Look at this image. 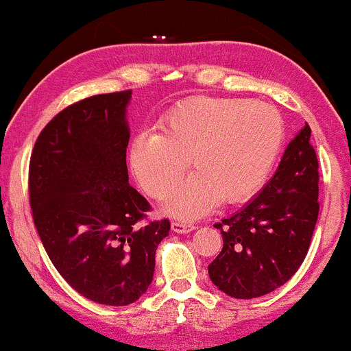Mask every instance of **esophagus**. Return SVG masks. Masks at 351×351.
I'll return each mask as SVG.
<instances>
[{
  "instance_id": "1",
  "label": "esophagus",
  "mask_w": 351,
  "mask_h": 351,
  "mask_svg": "<svg viewBox=\"0 0 351 351\" xmlns=\"http://www.w3.org/2000/svg\"><path fill=\"white\" fill-rule=\"evenodd\" d=\"M197 229V226L192 224V222H184V221H174L172 222V230L177 232V234H189Z\"/></svg>"
}]
</instances>
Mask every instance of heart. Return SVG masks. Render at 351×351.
Masks as SVG:
<instances>
[{
  "mask_svg": "<svg viewBox=\"0 0 351 351\" xmlns=\"http://www.w3.org/2000/svg\"><path fill=\"white\" fill-rule=\"evenodd\" d=\"M284 121L269 104L242 98H195L162 117L158 132L134 138L129 165L142 189L162 198L191 159L195 174L166 197L167 213L195 217L243 203L266 184L284 143Z\"/></svg>",
  "mask_w": 351,
  "mask_h": 351,
  "instance_id": "b5f03b06",
  "label": "heart"
}]
</instances>
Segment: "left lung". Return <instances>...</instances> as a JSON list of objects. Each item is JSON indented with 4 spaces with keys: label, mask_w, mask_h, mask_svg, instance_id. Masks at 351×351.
Here are the masks:
<instances>
[{
    "label": "left lung",
    "mask_w": 351,
    "mask_h": 351,
    "mask_svg": "<svg viewBox=\"0 0 351 351\" xmlns=\"http://www.w3.org/2000/svg\"><path fill=\"white\" fill-rule=\"evenodd\" d=\"M309 136L306 124L289 143L265 189L234 216L215 224L224 245L208 272L229 297H263L302 266L319 215V165Z\"/></svg>",
    "instance_id": "obj_1"
}]
</instances>
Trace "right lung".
<instances>
[{"mask_svg":"<svg viewBox=\"0 0 351 351\" xmlns=\"http://www.w3.org/2000/svg\"><path fill=\"white\" fill-rule=\"evenodd\" d=\"M130 90L80 99L45 125L29 166L34 222L49 259L72 289L125 306L153 280L169 219L147 221V198L129 185L125 152Z\"/></svg>","mask_w":351,"mask_h":351,"instance_id":"add662e5","label":"right lung"}]
</instances>
